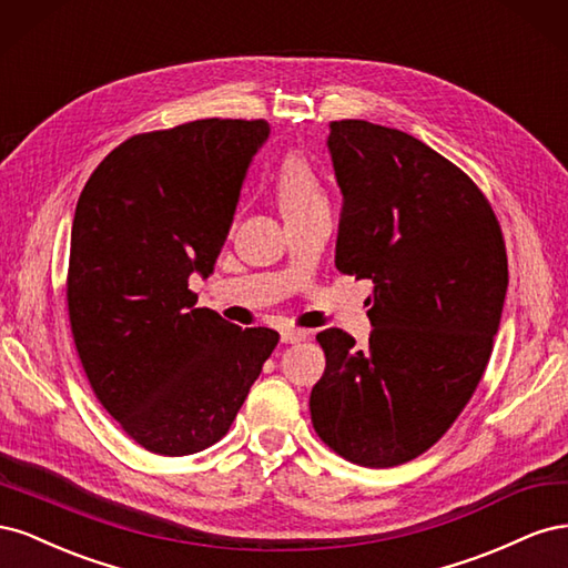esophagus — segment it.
<instances>
[{
    "label": "esophagus",
    "instance_id": "34e87169",
    "mask_svg": "<svg viewBox=\"0 0 568 568\" xmlns=\"http://www.w3.org/2000/svg\"><path fill=\"white\" fill-rule=\"evenodd\" d=\"M305 336H307L305 329H294V326L282 329V343H298V341H305Z\"/></svg>",
    "mask_w": 568,
    "mask_h": 568
}]
</instances>
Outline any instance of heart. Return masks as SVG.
<instances>
[{
  "label": "heart",
  "mask_w": 568,
  "mask_h": 568,
  "mask_svg": "<svg viewBox=\"0 0 568 568\" xmlns=\"http://www.w3.org/2000/svg\"><path fill=\"white\" fill-rule=\"evenodd\" d=\"M277 199L286 220L326 205L315 168L298 153H288L277 170Z\"/></svg>",
  "instance_id": "heart-1"
}]
</instances>
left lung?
I'll use <instances>...</instances> for the list:
<instances>
[{
  "mask_svg": "<svg viewBox=\"0 0 568 568\" xmlns=\"http://www.w3.org/2000/svg\"><path fill=\"white\" fill-rule=\"evenodd\" d=\"M343 194L336 270L374 282L369 346L317 334L326 355L311 393L317 436L363 467L426 453L469 403L493 353L507 294L500 222L469 175L415 136L329 125Z\"/></svg>",
  "mask_w": 568,
  "mask_h": 568,
  "instance_id": "1",
  "label": "left lung"
}]
</instances>
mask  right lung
<instances>
[{"mask_svg": "<svg viewBox=\"0 0 568 568\" xmlns=\"http://www.w3.org/2000/svg\"><path fill=\"white\" fill-rule=\"evenodd\" d=\"M265 120L205 118L134 134L75 205L68 317L99 403L142 448L194 455L230 432L277 346L267 326L196 307L230 234Z\"/></svg>", "mask_w": 568, "mask_h": 568, "instance_id": "add662e5", "label": "right lung"}]
</instances>
